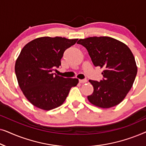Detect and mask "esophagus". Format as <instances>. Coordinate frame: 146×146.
Returning <instances> with one entry per match:
<instances>
[{
	"label": "esophagus",
	"instance_id": "esophagus-1",
	"mask_svg": "<svg viewBox=\"0 0 146 146\" xmlns=\"http://www.w3.org/2000/svg\"><path fill=\"white\" fill-rule=\"evenodd\" d=\"M87 82H88L87 80H86V79H84V80H79V82H80V83H82V84L86 83Z\"/></svg>",
	"mask_w": 146,
	"mask_h": 146
}]
</instances>
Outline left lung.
Instances as JSON below:
<instances>
[{
  "mask_svg": "<svg viewBox=\"0 0 146 146\" xmlns=\"http://www.w3.org/2000/svg\"><path fill=\"white\" fill-rule=\"evenodd\" d=\"M78 44L87 49L95 66L103 68L100 82L91 80L94 92L88 96L92 104L110 108L119 104L132 87L137 67L135 58L126 44L109 36L80 39Z\"/></svg>",
  "mask_w": 146,
  "mask_h": 146,
  "instance_id": "1",
  "label": "left lung"
}]
</instances>
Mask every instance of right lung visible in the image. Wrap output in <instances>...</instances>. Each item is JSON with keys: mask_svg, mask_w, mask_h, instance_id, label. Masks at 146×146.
<instances>
[{"mask_svg": "<svg viewBox=\"0 0 146 146\" xmlns=\"http://www.w3.org/2000/svg\"><path fill=\"white\" fill-rule=\"evenodd\" d=\"M76 39L44 36L27 43L15 63L19 87L35 106L50 110L62 104L77 78H65L52 71L61 64L64 51L75 44Z\"/></svg>", "mask_w": 146, "mask_h": 146, "instance_id": "obj_1", "label": "right lung"}]
</instances>
